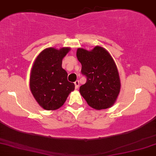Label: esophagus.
<instances>
[{
  "mask_svg": "<svg viewBox=\"0 0 156 156\" xmlns=\"http://www.w3.org/2000/svg\"><path fill=\"white\" fill-rule=\"evenodd\" d=\"M75 87H76V89L79 88V81H78V80H76V81L75 82Z\"/></svg>",
  "mask_w": 156,
  "mask_h": 156,
  "instance_id": "34e87169",
  "label": "esophagus"
}]
</instances>
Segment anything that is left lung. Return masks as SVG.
<instances>
[{"instance_id": "left-lung-1", "label": "left lung", "mask_w": 156, "mask_h": 156, "mask_svg": "<svg viewBox=\"0 0 156 156\" xmlns=\"http://www.w3.org/2000/svg\"><path fill=\"white\" fill-rule=\"evenodd\" d=\"M77 58L81 64V73L87 78L80 93L92 108L101 110L112 107L119 91L120 80L114 59L105 48L96 46L89 51L78 48Z\"/></svg>"}]
</instances>
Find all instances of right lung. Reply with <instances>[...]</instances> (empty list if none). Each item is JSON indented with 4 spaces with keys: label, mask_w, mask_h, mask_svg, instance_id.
<instances>
[{
    "label": "right lung",
    "mask_w": 156,
    "mask_h": 156,
    "mask_svg": "<svg viewBox=\"0 0 156 156\" xmlns=\"http://www.w3.org/2000/svg\"><path fill=\"white\" fill-rule=\"evenodd\" d=\"M70 51L46 48L34 61L30 76V89L35 100L45 110H56L64 105L75 84L67 80L62 59Z\"/></svg>",
    "instance_id": "1"
}]
</instances>
